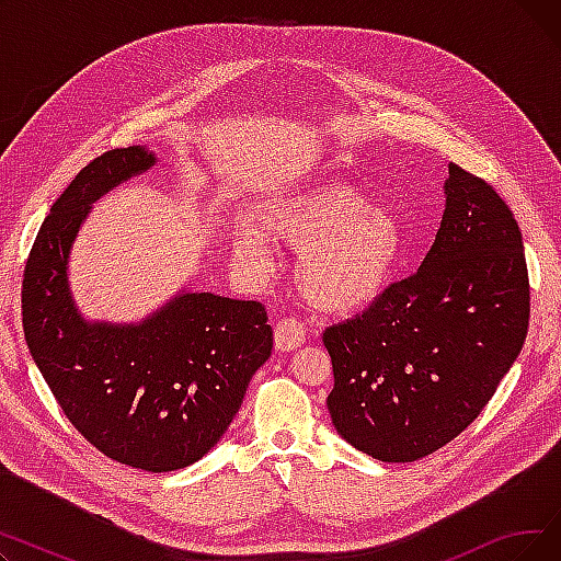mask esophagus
<instances>
[{
    "mask_svg": "<svg viewBox=\"0 0 561 561\" xmlns=\"http://www.w3.org/2000/svg\"><path fill=\"white\" fill-rule=\"evenodd\" d=\"M307 332L302 328V322L296 318H284L277 322L275 328V350L279 352H290L305 343Z\"/></svg>",
    "mask_w": 561,
    "mask_h": 561,
    "instance_id": "1",
    "label": "esophagus"
}]
</instances>
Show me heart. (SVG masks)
Returning <instances> with one entry per match:
<instances>
[{
	"label": "heart",
	"instance_id": "heart-1",
	"mask_svg": "<svg viewBox=\"0 0 561 561\" xmlns=\"http://www.w3.org/2000/svg\"><path fill=\"white\" fill-rule=\"evenodd\" d=\"M260 233H233L231 252L252 275L271 271L270 239L300 252L296 286L320 313L347 316L389 290L404 256V229L387 206L341 182H316L275 197L259 216Z\"/></svg>",
	"mask_w": 561,
	"mask_h": 561
}]
</instances>
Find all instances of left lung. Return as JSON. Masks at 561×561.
Masks as SVG:
<instances>
[{
  "label": "left lung",
  "instance_id": "8db88e82",
  "mask_svg": "<svg viewBox=\"0 0 561 561\" xmlns=\"http://www.w3.org/2000/svg\"><path fill=\"white\" fill-rule=\"evenodd\" d=\"M444 193L419 273L322 334L332 423L379 461H416L450 444L480 416L527 334V265L510 206L455 163Z\"/></svg>",
  "mask_w": 561,
  "mask_h": 561
}]
</instances>
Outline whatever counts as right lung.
I'll list each match as a JSON object with an SVG mask.
<instances>
[{
  "mask_svg": "<svg viewBox=\"0 0 561 561\" xmlns=\"http://www.w3.org/2000/svg\"><path fill=\"white\" fill-rule=\"evenodd\" d=\"M157 163L142 145L88 163L54 202L28 254L22 325L68 421L106 457L150 473L186 468L227 432L273 328L254 300L182 288L138 322L85 320L68 263L93 204Z\"/></svg>",
  "mask_w": 561,
  "mask_h": 561,
  "instance_id": "1",
  "label": "right lung"
}]
</instances>
